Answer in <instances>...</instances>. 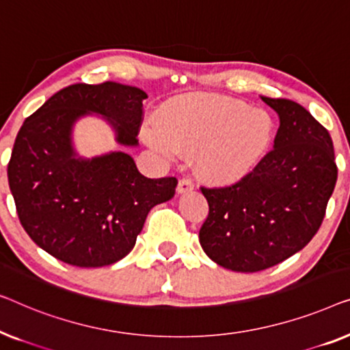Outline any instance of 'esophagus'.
Here are the masks:
<instances>
[{"label": "esophagus", "mask_w": 350, "mask_h": 350, "mask_svg": "<svg viewBox=\"0 0 350 350\" xmlns=\"http://www.w3.org/2000/svg\"><path fill=\"white\" fill-rule=\"evenodd\" d=\"M193 180L189 179V177H182L179 184H177V193H189V191L193 190Z\"/></svg>", "instance_id": "esophagus-1"}]
</instances>
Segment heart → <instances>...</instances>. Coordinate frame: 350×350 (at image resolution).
<instances>
[{
	"mask_svg": "<svg viewBox=\"0 0 350 350\" xmlns=\"http://www.w3.org/2000/svg\"><path fill=\"white\" fill-rule=\"evenodd\" d=\"M271 116L245 101L219 95H191L160 112L159 128L147 126L144 137L165 159L195 155L204 180L231 185L257 168L271 146Z\"/></svg>",
	"mask_w": 350,
	"mask_h": 350,
	"instance_id": "obj_1",
	"label": "heart"
}]
</instances>
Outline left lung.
<instances>
[{"mask_svg":"<svg viewBox=\"0 0 350 350\" xmlns=\"http://www.w3.org/2000/svg\"><path fill=\"white\" fill-rule=\"evenodd\" d=\"M262 100L279 116L273 150L234 185L201 187L209 204L201 247L238 273L262 271L301 250L321 228L338 179L327 128L298 103Z\"/></svg>","mask_w":350,"mask_h":350,"instance_id":"1","label":"left lung"}]
</instances>
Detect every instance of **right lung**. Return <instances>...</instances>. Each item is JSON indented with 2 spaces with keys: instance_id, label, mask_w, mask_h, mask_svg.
<instances>
[{
  "instance_id": "add662e5",
  "label": "right lung",
  "mask_w": 350,
  "mask_h": 350,
  "mask_svg": "<svg viewBox=\"0 0 350 350\" xmlns=\"http://www.w3.org/2000/svg\"><path fill=\"white\" fill-rule=\"evenodd\" d=\"M141 88L75 83L23 122L8 165L18 219L39 247L72 267L119 262L135 247L154 206L174 196L176 177L147 179L125 152L83 159L72 144L79 119L100 116L120 146H137Z\"/></svg>"
}]
</instances>
